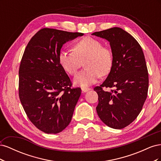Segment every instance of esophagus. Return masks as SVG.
<instances>
[{"label":"esophagus","instance_id":"obj_1","mask_svg":"<svg viewBox=\"0 0 161 161\" xmlns=\"http://www.w3.org/2000/svg\"><path fill=\"white\" fill-rule=\"evenodd\" d=\"M81 89H82V92H86V91H89L91 89L89 88V87H84V86H83V87H82Z\"/></svg>","mask_w":161,"mask_h":161}]
</instances>
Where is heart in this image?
Returning <instances> with one entry per match:
<instances>
[{
    "instance_id": "heart-1",
    "label": "heart",
    "mask_w": 161,
    "mask_h": 161,
    "mask_svg": "<svg viewBox=\"0 0 161 161\" xmlns=\"http://www.w3.org/2000/svg\"><path fill=\"white\" fill-rule=\"evenodd\" d=\"M59 62L66 72L75 75L83 64L86 69L75 78V83L80 86L93 84L100 75H108L114 64L111 50L103 46L99 40L91 37H85L73 46V51H61Z\"/></svg>"
}]
</instances>
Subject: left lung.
<instances>
[{"mask_svg": "<svg viewBox=\"0 0 161 161\" xmlns=\"http://www.w3.org/2000/svg\"><path fill=\"white\" fill-rule=\"evenodd\" d=\"M92 35L108 40L114 56L108 76L94 88L98 94L97 114L109 127L122 129L137 118L147 97L148 73L144 53L136 39L121 28Z\"/></svg>", "mask_w": 161, "mask_h": 161, "instance_id": "obj_1", "label": "left lung"}]
</instances>
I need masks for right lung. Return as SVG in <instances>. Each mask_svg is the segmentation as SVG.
Listing matches in <instances>:
<instances>
[{
    "label": "right lung",
    "instance_id": "obj_1",
    "mask_svg": "<svg viewBox=\"0 0 161 161\" xmlns=\"http://www.w3.org/2000/svg\"><path fill=\"white\" fill-rule=\"evenodd\" d=\"M83 36L43 28L29 42L19 70V96L31 123L47 134L64 130L72 119L81 94L71 88L70 78L59 62L64 43Z\"/></svg>",
    "mask_w": 161,
    "mask_h": 161
}]
</instances>
